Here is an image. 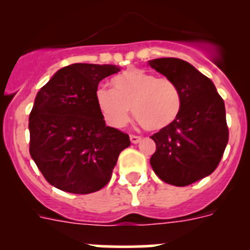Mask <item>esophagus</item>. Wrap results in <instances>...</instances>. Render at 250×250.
<instances>
[{
  "label": "esophagus",
  "mask_w": 250,
  "mask_h": 250,
  "mask_svg": "<svg viewBox=\"0 0 250 250\" xmlns=\"http://www.w3.org/2000/svg\"><path fill=\"white\" fill-rule=\"evenodd\" d=\"M141 140V138L140 136H138V135H134V134H131V135H130V141H131L132 144H138L139 141Z\"/></svg>",
  "instance_id": "obj_1"
}]
</instances>
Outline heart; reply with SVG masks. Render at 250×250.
<instances>
[{"instance_id": "1", "label": "heart", "mask_w": 250, "mask_h": 250, "mask_svg": "<svg viewBox=\"0 0 250 250\" xmlns=\"http://www.w3.org/2000/svg\"><path fill=\"white\" fill-rule=\"evenodd\" d=\"M112 90L99 87L96 103L110 125L121 127L129 121L130 109L146 131L169 127L182 110V92L169 77H158L141 68H129L112 77Z\"/></svg>"}]
</instances>
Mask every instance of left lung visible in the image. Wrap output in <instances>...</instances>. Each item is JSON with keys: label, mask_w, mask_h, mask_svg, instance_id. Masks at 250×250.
<instances>
[{"label": "left lung", "mask_w": 250, "mask_h": 250, "mask_svg": "<svg viewBox=\"0 0 250 250\" xmlns=\"http://www.w3.org/2000/svg\"><path fill=\"white\" fill-rule=\"evenodd\" d=\"M147 65L175 81L183 99L175 123L151 136L156 150L150 164L163 182L187 187L210 175L222 160L229 139L224 101L210 79L184 60L164 57Z\"/></svg>", "instance_id": "left-lung-1"}]
</instances>
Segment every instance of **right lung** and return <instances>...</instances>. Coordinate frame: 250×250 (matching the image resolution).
<instances>
[{"mask_svg": "<svg viewBox=\"0 0 250 250\" xmlns=\"http://www.w3.org/2000/svg\"><path fill=\"white\" fill-rule=\"evenodd\" d=\"M119 71L114 65L74 63L41 87L28 119L30 154L52 187L72 194L103 189L127 134L106 126L96 103L99 83Z\"/></svg>", "mask_w": 250, "mask_h": 250, "instance_id": "add662e5", "label": "right lung"}]
</instances>
